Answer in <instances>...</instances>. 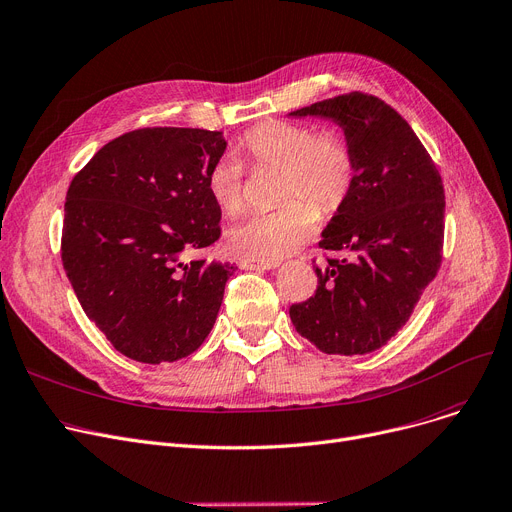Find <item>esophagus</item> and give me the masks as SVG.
<instances>
[{
  "mask_svg": "<svg viewBox=\"0 0 512 512\" xmlns=\"http://www.w3.org/2000/svg\"><path fill=\"white\" fill-rule=\"evenodd\" d=\"M277 266H279V262H258V260H244L242 262V268H248V270H273Z\"/></svg>",
  "mask_w": 512,
  "mask_h": 512,
  "instance_id": "34e87169",
  "label": "esophagus"
}]
</instances>
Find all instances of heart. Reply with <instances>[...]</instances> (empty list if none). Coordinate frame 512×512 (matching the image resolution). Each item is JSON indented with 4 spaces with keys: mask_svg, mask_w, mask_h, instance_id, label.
I'll return each mask as SVG.
<instances>
[{
    "mask_svg": "<svg viewBox=\"0 0 512 512\" xmlns=\"http://www.w3.org/2000/svg\"><path fill=\"white\" fill-rule=\"evenodd\" d=\"M239 148L254 167L281 169L277 202L270 213H254L227 231L233 254L277 262L314 235L320 215H335L349 200L357 161L341 130H316L312 124L266 119L250 128ZM246 165L233 155L219 157L206 171V190L225 215L244 206Z\"/></svg>",
    "mask_w": 512,
    "mask_h": 512,
    "instance_id": "1",
    "label": "heart"
}]
</instances>
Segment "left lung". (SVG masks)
I'll return each mask as SVG.
<instances>
[{
    "mask_svg": "<svg viewBox=\"0 0 512 512\" xmlns=\"http://www.w3.org/2000/svg\"><path fill=\"white\" fill-rule=\"evenodd\" d=\"M330 117L349 138L357 175L322 231L318 287L289 308L302 337L324 353L364 355L397 335L436 279L444 244L442 177L405 119L382 99L347 93L291 111Z\"/></svg>",
    "mask_w": 512,
    "mask_h": 512,
    "instance_id": "1",
    "label": "left lung"
}]
</instances>
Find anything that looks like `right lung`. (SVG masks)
<instances>
[{"mask_svg":"<svg viewBox=\"0 0 512 512\" xmlns=\"http://www.w3.org/2000/svg\"><path fill=\"white\" fill-rule=\"evenodd\" d=\"M221 132L140 128L107 142L72 179L62 262L84 314L142 364L194 353L237 266L186 260L221 237L206 171Z\"/></svg>","mask_w":512,"mask_h":512,"instance_id":"add662e5","label":"right lung"}]
</instances>
